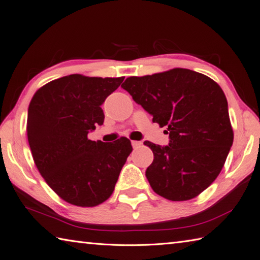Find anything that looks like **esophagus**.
I'll return each instance as SVG.
<instances>
[{
	"instance_id": "34e87169",
	"label": "esophagus",
	"mask_w": 260,
	"mask_h": 260,
	"mask_svg": "<svg viewBox=\"0 0 260 260\" xmlns=\"http://www.w3.org/2000/svg\"><path fill=\"white\" fill-rule=\"evenodd\" d=\"M131 145H132V147H134V149H137L141 146V142L140 141H131Z\"/></svg>"
}]
</instances>
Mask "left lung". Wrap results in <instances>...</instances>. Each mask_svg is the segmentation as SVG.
I'll return each mask as SVG.
<instances>
[{
    "mask_svg": "<svg viewBox=\"0 0 260 260\" xmlns=\"http://www.w3.org/2000/svg\"><path fill=\"white\" fill-rule=\"evenodd\" d=\"M166 126L169 145L145 141L153 152L146 176L155 193L172 201L194 198L220 174L234 132L226 95L213 80L188 69L130 77L121 85Z\"/></svg>",
    "mask_w": 260,
    "mask_h": 260,
    "instance_id": "obj_1",
    "label": "left lung"
}]
</instances>
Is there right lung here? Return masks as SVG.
Wrapping results in <instances>:
<instances>
[{
  "label": "right lung",
  "mask_w": 260,
  "mask_h": 260,
  "mask_svg": "<svg viewBox=\"0 0 260 260\" xmlns=\"http://www.w3.org/2000/svg\"><path fill=\"white\" fill-rule=\"evenodd\" d=\"M124 78L71 74L43 85L27 110V140L44 180L67 203L94 207L112 194L132 151L122 137L92 141L88 134L102 125L103 102Z\"/></svg>",
  "instance_id": "add662e5"
}]
</instances>
